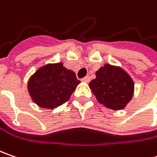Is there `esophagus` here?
Masks as SVG:
<instances>
[{
	"label": "esophagus",
	"mask_w": 157,
	"mask_h": 157,
	"mask_svg": "<svg viewBox=\"0 0 157 157\" xmlns=\"http://www.w3.org/2000/svg\"><path fill=\"white\" fill-rule=\"evenodd\" d=\"M81 80L83 82H86V83H88V82H90V80H91V78H90L89 76H86V77L83 78Z\"/></svg>",
	"instance_id": "obj_1"
}]
</instances>
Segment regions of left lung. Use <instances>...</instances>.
Segmentation results:
<instances>
[{
	"label": "left lung",
	"mask_w": 157,
	"mask_h": 157,
	"mask_svg": "<svg viewBox=\"0 0 157 157\" xmlns=\"http://www.w3.org/2000/svg\"><path fill=\"white\" fill-rule=\"evenodd\" d=\"M97 100L113 110L125 107L134 93V82L120 67L105 64L96 72V78L89 83Z\"/></svg>",
	"instance_id": "1"
}]
</instances>
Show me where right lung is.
<instances>
[{
  "label": "right lung",
  "instance_id": "obj_1",
  "mask_svg": "<svg viewBox=\"0 0 157 157\" xmlns=\"http://www.w3.org/2000/svg\"><path fill=\"white\" fill-rule=\"evenodd\" d=\"M79 83L73 71L58 63L40 68L29 79L28 89L36 104L56 108L69 100Z\"/></svg>",
  "mask_w": 157,
  "mask_h": 157
}]
</instances>
